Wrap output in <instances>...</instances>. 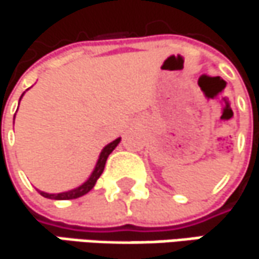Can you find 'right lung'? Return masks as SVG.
<instances>
[{
	"instance_id": "1",
	"label": "right lung",
	"mask_w": 259,
	"mask_h": 259,
	"mask_svg": "<svg viewBox=\"0 0 259 259\" xmlns=\"http://www.w3.org/2000/svg\"><path fill=\"white\" fill-rule=\"evenodd\" d=\"M22 96H23V95H22ZM22 96H20V99H22ZM120 141H121V138H117L115 141L109 142L108 145L104 147V150H102L101 154H99V158H98V161H96V166H95V169H93L92 175L87 178V181H85V182H82L80 187H77V188H74V190H69V191L58 193V194H50V193H44V191H39V190H38V193H39L42 197H47V199H53V200L78 199V197H81V196H84V194H87V193L95 187V184H96V181L99 179V177L102 175L108 155L114 151V148L120 144Z\"/></svg>"
}]
</instances>
